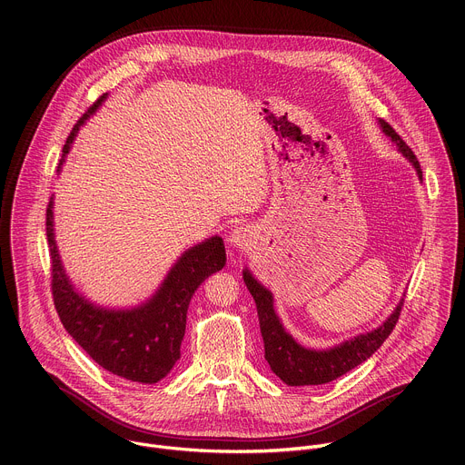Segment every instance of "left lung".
<instances>
[{
	"label": "left lung",
	"instance_id": "obj_1",
	"mask_svg": "<svg viewBox=\"0 0 465 465\" xmlns=\"http://www.w3.org/2000/svg\"><path fill=\"white\" fill-rule=\"evenodd\" d=\"M108 99L103 94L72 128L62 147L56 174L68 158L79 130ZM51 255V291L65 331L104 370L124 379L154 384L180 359L191 296L206 278L224 269L226 250L219 235L193 244L173 262L160 287L138 305L104 307L86 298L72 282L56 244L54 193L45 213Z\"/></svg>",
	"mask_w": 465,
	"mask_h": 465
}]
</instances>
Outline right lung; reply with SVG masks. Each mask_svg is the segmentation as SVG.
I'll return each mask as SVG.
<instances>
[{"label": "right lung", "instance_id": "obj_1", "mask_svg": "<svg viewBox=\"0 0 465 465\" xmlns=\"http://www.w3.org/2000/svg\"><path fill=\"white\" fill-rule=\"evenodd\" d=\"M384 134L391 140V143H395L397 151L412 163L418 178L421 180L423 174L420 162L409 149V145L400 136L393 134L391 130H384ZM244 283L257 305L261 335L264 342V359L269 361L272 371L289 386L325 384L359 366L386 341L397 322V314H400V307H397L391 316L382 325L373 329L371 333L359 335L333 350H311L303 348L291 335L285 333V329L282 327V322L274 311L272 292L261 285L252 274L244 276Z\"/></svg>", "mask_w": 465, "mask_h": 465}]
</instances>
